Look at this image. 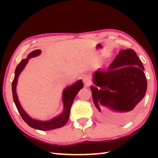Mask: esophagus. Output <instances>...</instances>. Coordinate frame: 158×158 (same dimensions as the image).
I'll use <instances>...</instances> for the list:
<instances>
[{"label":"esophagus","instance_id":"34e87169","mask_svg":"<svg viewBox=\"0 0 158 158\" xmlns=\"http://www.w3.org/2000/svg\"><path fill=\"white\" fill-rule=\"evenodd\" d=\"M82 80L83 82H84L85 85H89L90 84V79L89 74H85V75L83 76Z\"/></svg>","mask_w":158,"mask_h":158}]
</instances>
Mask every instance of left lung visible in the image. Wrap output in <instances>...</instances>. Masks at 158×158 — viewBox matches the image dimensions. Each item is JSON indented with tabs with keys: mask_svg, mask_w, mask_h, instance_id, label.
I'll return each instance as SVG.
<instances>
[{
	"mask_svg": "<svg viewBox=\"0 0 158 158\" xmlns=\"http://www.w3.org/2000/svg\"><path fill=\"white\" fill-rule=\"evenodd\" d=\"M143 70L136 52L127 49L120 51L106 70L95 71L93 74L95 86L90 89L98 111L102 113L103 106L121 114L113 116L105 114L109 119L129 116L146 94L147 81Z\"/></svg>",
	"mask_w": 158,
	"mask_h": 158,
	"instance_id": "obj_1",
	"label": "left lung"
}]
</instances>
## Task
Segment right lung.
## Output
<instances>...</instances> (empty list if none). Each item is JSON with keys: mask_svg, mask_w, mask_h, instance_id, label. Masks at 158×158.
<instances>
[{"mask_svg": "<svg viewBox=\"0 0 158 158\" xmlns=\"http://www.w3.org/2000/svg\"><path fill=\"white\" fill-rule=\"evenodd\" d=\"M40 53L41 51L40 49L33 51V52H31L28 55L27 58L21 60L19 64L17 66L15 72V78L13 79L12 84V95L13 100H14L15 105L17 106L19 113L21 115V116L23 121L29 126L40 130H51L63 127L67 123L69 116V113H70L71 106L72 105H73L74 98L76 97L77 94L78 93L80 89H82L84 85H83L81 80H79V81H77L73 85H69V86L65 88L63 92V102L64 105V109L63 113L60 114L59 116L53 118L52 120L47 121H37V120L32 118H31L26 113V111L23 110V108L21 107L19 101L18 100L16 87H17L19 76L21 71L24 69L26 64L28 62V60L31 58L35 57L37 56L40 55Z\"/></svg>", "mask_w": 158, "mask_h": 158, "instance_id": "add662e5", "label": "right lung"}]
</instances>
